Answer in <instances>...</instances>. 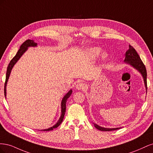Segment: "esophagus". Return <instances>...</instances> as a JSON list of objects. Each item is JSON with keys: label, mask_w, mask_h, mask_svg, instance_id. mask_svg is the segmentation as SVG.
<instances>
[{"label": "esophagus", "mask_w": 153, "mask_h": 153, "mask_svg": "<svg viewBox=\"0 0 153 153\" xmlns=\"http://www.w3.org/2000/svg\"><path fill=\"white\" fill-rule=\"evenodd\" d=\"M86 85L84 84V83L82 82H79L76 85V89L78 90H84L85 89Z\"/></svg>", "instance_id": "1"}]
</instances>
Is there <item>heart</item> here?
Listing matches in <instances>:
<instances>
[{"label":"heart","instance_id":"heart-1","mask_svg":"<svg viewBox=\"0 0 153 153\" xmlns=\"http://www.w3.org/2000/svg\"><path fill=\"white\" fill-rule=\"evenodd\" d=\"M101 52V48L100 47H91L87 48L85 51V53L89 56L91 59H94L99 56ZM108 57V53L106 52H103L101 54V59L105 60Z\"/></svg>","mask_w":153,"mask_h":153}]
</instances>
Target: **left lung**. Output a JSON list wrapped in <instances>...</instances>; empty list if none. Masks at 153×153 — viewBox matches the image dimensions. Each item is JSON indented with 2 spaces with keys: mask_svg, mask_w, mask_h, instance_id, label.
Here are the masks:
<instances>
[{
  "mask_svg": "<svg viewBox=\"0 0 153 153\" xmlns=\"http://www.w3.org/2000/svg\"><path fill=\"white\" fill-rule=\"evenodd\" d=\"M125 59L124 62L132 66L133 68H135V69L139 72L141 75L143 77V82H144V85L146 87V93H147V71H146V66H144V64L142 62V60L140 59V57L137 52H136V50H135L133 47H132L131 46L129 45V49L126 51V53H125ZM94 126L96 128L100 131H113V130H116V129H120L121 128H104V127H101L97 124L93 123Z\"/></svg>",
  "mask_w": 153,
  "mask_h": 153,
  "instance_id": "1",
  "label": "left lung"
}]
</instances>
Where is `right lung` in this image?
<instances>
[{
    "label": "right lung",
    "mask_w": 153,
    "mask_h": 153,
    "mask_svg": "<svg viewBox=\"0 0 153 153\" xmlns=\"http://www.w3.org/2000/svg\"><path fill=\"white\" fill-rule=\"evenodd\" d=\"M38 46V44L36 43H35L33 40L31 39H27L26 40L25 42L23 43L20 47V49L18 50V52L16 53V55L15 57L13 58V59L10 61V64L7 66V72H6V82H5V84H4V95H5V98H6V86H7V84L8 82V79L10 78V74L11 72L12 69L13 68V66L15 65V64L18 62V60H19L21 57L23 55L26 51L28 50L29 47H36ZM72 89H71L69 90L67 93L64 95V96L63 97V98L61 101V117L59 119L58 121L55 123V124H54L53 126L50 127L48 129H39V131H51L53 130L54 128H57L60 124H61V123L63 121V119L64 117V115H65V112H66V101L68 100V99L69 98L72 94Z\"/></svg>",
    "instance_id": "add662e5"
}]
</instances>
